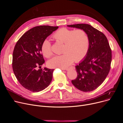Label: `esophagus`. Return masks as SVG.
Returning <instances> with one entry per match:
<instances>
[{
  "mask_svg": "<svg viewBox=\"0 0 123 123\" xmlns=\"http://www.w3.org/2000/svg\"><path fill=\"white\" fill-rule=\"evenodd\" d=\"M72 67H71V68H72ZM70 68H63V69H61L62 70H68V69H69Z\"/></svg>",
  "mask_w": 123,
  "mask_h": 123,
  "instance_id": "obj_1",
  "label": "esophagus"
}]
</instances>
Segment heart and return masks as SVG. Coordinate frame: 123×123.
<instances>
[{
    "mask_svg": "<svg viewBox=\"0 0 123 123\" xmlns=\"http://www.w3.org/2000/svg\"><path fill=\"white\" fill-rule=\"evenodd\" d=\"M52 37L57 41L64 43L61 55L55 56L47 62L50 68H65L74 61L79 62L87 55L90 47V38L87 32L82 29H72L62 28L57 30ZM43 55L49 58L53 54L52 45L44 40L41 45Z\"/></svg>",
    "mask_w": 123,
    "mask_h": 123,
    "instance_id": "heart-1",
    "label": "heart"
}]
</instances>
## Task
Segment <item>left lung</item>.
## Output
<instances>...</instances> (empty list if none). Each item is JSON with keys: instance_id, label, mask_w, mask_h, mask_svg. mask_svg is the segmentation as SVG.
I'll list each match as a JSON object with an SVG mask.
<instances>
[{"instance_id": "left-lung-1", "label": "left lung", "mask_w": 123, "mask_h": 123, "mask_svg": "<svg viewBox=\"0 0 123 123\" xmlns=\"http://www.w3.org/2000/svg\"><path fill=\"white\" fill-rule=\"evenodd\" d=\"M85 30L90 38L86 57L76 66L77 78L73 85L80 91L91 92L104 81L111 69L112 51L106 36L102 32L87 24L67 25Z\"/></svg>"}]
</instances>
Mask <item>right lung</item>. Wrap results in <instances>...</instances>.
Here are the masks:
<instances>
[{
  "instance_id": "obj_1",
  "label": "right lung",
  "mask_w": 123,
  "mask_h": 123,
  "mask_svg": "<svg viewBox=\"0 0 123 123\" xmlns=\"http://www.w3.org/2000/svg\"><path fill=\"white\" fill-rule=\"evenodd\" d=\"M58 26H38L27 31L17 42L13 52L12 68L16 79L25 89L38 92L47 88L54 69L41 68L45 63L41 45Z\"/></svg>"
}]
</instances>
